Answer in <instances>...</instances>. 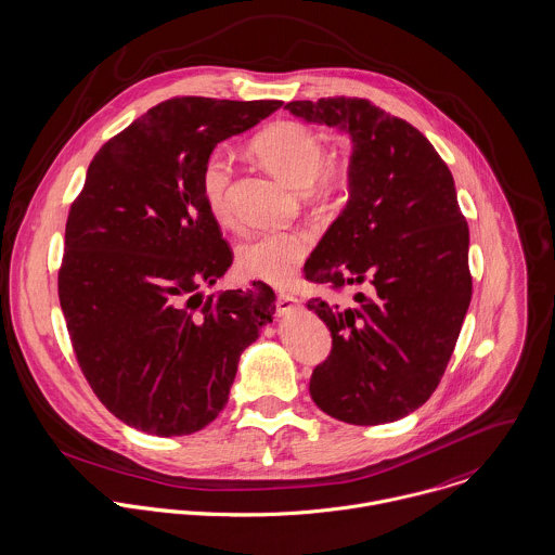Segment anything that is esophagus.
<instances>
[{
    "instance_id": "34e87169",
    "label": "esophagus",
    "mask_w": 555,
    "mask_h": 555,
    "mask_svg": "<svg viewBox=\"0 0 555 555\" xmlns=\"http://www.w3.org/2000/svg\"><path fill=\"white\" fill-rule=\"evenodd\" d=\"M296 307H298V298L296 296H292V294H279L276 296V311H279V315L292 313Z\"/></svg>"
}]
</instances>
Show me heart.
Returning a JSON list of instances; mask_svg holds the SVG:
<instances>
[{
  "mask_svg": "<svg viewBox=\"0 0 555 555\" xmlns=\"http://www.w3.org/2000/svg\"><path fill=\"white\" fill-rule=\"evenodd\" d=\"M257 158L289 184L315 186L318 195L334 197L349 184V167L340 160H326L322 137L300 121H274L253 139ZM231 158L215 150L206 156L199 171V191L217 219L229 215L227 193L231 184ZM311 250V235L300 229H263L246 237L235 253L237 266L246 276L283 285L294 279L298 266Z\"/></svg>",
  "mask_w": 555,
  "mask_h": 555,
  "instance_id": "b5f03b06",
  "label": "heart"
}]
</instances>
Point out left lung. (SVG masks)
Returning a JSON list of instances; mask_svg holds the SVG:
<instances>
[{"label": "left lung", "instance_id": "8db88e82", "mask_svg": "<svg viewBox=\"0 0 555 555\" xmlns=\"http://www.w3.org/2000/svg\"><path fill=\"white\" fill-rule=\"evenodd\" d=\"M287 112L351 137L349 202L305 266L345 305L311 298L333 349L311 397L349 425L392 423L438 388L469 300V229L454 180L431 141L366 99L294 101Z\"/></svg>", "mask_w": 555, "mask_h": 555}]
</instances>
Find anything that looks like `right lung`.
Listing matches in <instances>:
<instances>
[{
	"instance_id": "obj_1",
	"label": "right lung",
	"mask_w": 555,
	"mask_h": 555,
	"mask_svg": "<svg viewBox=\"0 0 555 555\" xmlns=\"http://www.w3.org/2000/svg\"><path fill=\"white\" fill-rule=\"evenodd\" d=\"M281 101L169 99L92 158L70 206L57 294L90 388L150 436H189L229 399L240 353L272 322L274 292L204 296L233 261L199 191L208 154Z\"/></svg>"
}]
</instances>
